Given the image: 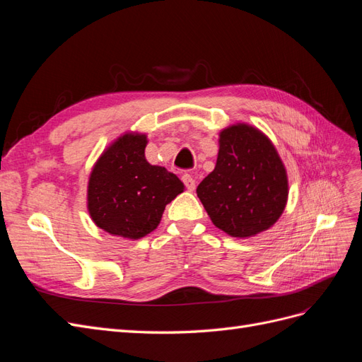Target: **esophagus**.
Returning <instances> with one entry per match:
<instances>
[{"mask_svg": "<svg viewBox=\"0 0 362 362\" xmlns=\"http://www.w3.org/2000/svg\"><path fill=\"white\" fill-rule=\"evenodd\" d=\"M182 182H184L185 187H187L189 192H193V190H194L196 181H194V178L192 177L190 173H184V175H182Z\"/></svg>", "mask_w": 362, "mask_h": 362, "instance_id": "obj_1", "label": "esophagus"}]
</instances>
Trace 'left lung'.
<instances>
[{"label":"left lung","mask_w":362,"mask_h":362,"mask_svg":"<svg viewBox=\"0 0 362 362\" xmlns=\"http://www.w3.org/2000/svg\"><path fill=\"white\" fill-rule=\"evenodd\" d=\"M196 193L218 229L231 237H254L275 225L286 208L287 170L264 133L235 124L218 134L216 168Z\"/></svg>","instance_id":"8db88e82"}]
</instances>
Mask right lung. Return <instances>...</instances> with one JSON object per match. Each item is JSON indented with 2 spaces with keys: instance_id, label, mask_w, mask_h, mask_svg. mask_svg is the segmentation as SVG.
<instances>
[{
  "instance_id": "add662e5",
  "label": "right lung",
  "mask_w": 362,
  "mask_h": 362,
  "mask_svg": "<svg viewBox=\"0 0 362 362\" xmlns=\"http://www.w3.org/2000/svg\"><path fill=\"white\" fill-rule=\"evenodd\" d=\"M146 134L125 133L96 160L87 184V210L105 233L137 240L158 226L184 184L145 158Z\"/></svg>"
}]
</instances>
